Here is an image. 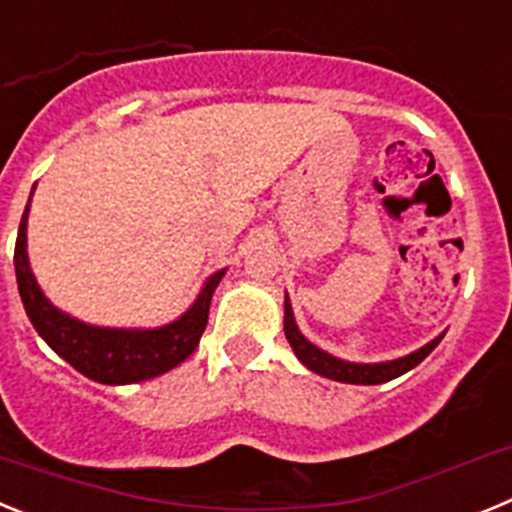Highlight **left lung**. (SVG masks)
<instances>
[{"label": "left lung", "mask_w": 512, "mask_h": 512, "mask_svg": "<svg viewBox=\"0 0 512 512\" xmlns=\"http://www.w3.org/2000/svg\"><path fill=\"white\" fill-rule=\"evenodd\" d=\"M284 333H287L289 346L295 348L297 359L310 369V372L320 374V377L336 379V382L346 384H382L390 382V379L400 377V374L410 372L413 366H418L425 356L431 354L433 348L441 343L443 336H438L436 341H431L428 346L418 348L410 356H402L395 361H384V364H351V361H341L336 356L325 354L323 348L312 346L295 325V315H292V305H289V297L284 300Z\"/></svg>", "instance_id": "8db88e82"}]
</instances>
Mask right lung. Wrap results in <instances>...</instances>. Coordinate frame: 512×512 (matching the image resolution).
I'll return each mask as SVG.
<instances>
[{"label": "right lung", "mask_w": 512, "mask_h": 512, "mask_svg": "<svg viewBox=\"0 0 512 512\" xmlns=\"http://www.w3.org/2000/svg\"><path fill=\"white\" fill-rule=\"evenodd\" d=\"M27 210H30V202L22 212L15 243L17 289H20L22 305H25L33 328L61 359L69 361L76 372L94 379V382L133 384L169 372L192 354L207 328L212 292L220 284L225 271L212 274L202 287L197 302L184 312L182 318L174 320L171 325H164V328L117 330L84 325L56 310L51 302L45 300L38 282H35L25 251Z\"/></svg>", "instance_id": "add662e5"}]
</instances>
